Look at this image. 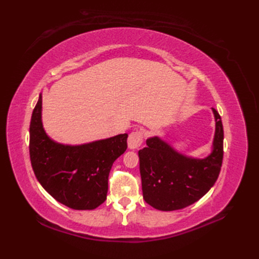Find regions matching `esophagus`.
<instances>
[{
    "label": "esophagus",
    "mask_w": 259,
    "mask_h": 259,
    "mask_svg": "<svg viewBox=\"0 0 259 259\" xmlns=\"http://www.w3.org/2000/svg\"><path fill=\"white\" fill-rule=\"evenodd\" d=\"M144 140V135L140 131H135L130 134L128 139H127V145L131 150H135V149H138L143 144Z\"/></svg>",
    "instance_id": "34e87169"
}]
</instances>
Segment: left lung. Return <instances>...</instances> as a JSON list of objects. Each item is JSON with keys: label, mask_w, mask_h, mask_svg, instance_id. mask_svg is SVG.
Returning <instances> with one entry per match:
<instances>
[{"label": "left lung", "mask_w": 259, "mask_h": 259, "mask_svg": "<svg viewBox=\"0 0 259 259\" xmlns=\"http://www.w3.org/2000/svg\"><path fill=\"white\" fill-rule=\"evenodd\" d=\"M210 153L193 158L178 152L159 136L147 139L138 151L143 195L149 205L159 210L182 209L199 201L214 186L224 156V128L219 113Z\"/></svg>", "instance_id": "left-lung-1"}]
</instances>
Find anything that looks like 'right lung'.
Wrapping results in <instances>:
<instances>
[{"instance_id":"add662e5","label":"right lung","mask_w":259,"mask_h":259,"mask_svg":"<svg viewBox=\"0 0 259 259\" xmlns=\"http://www.w3.org/2000/svg\"><path fill=\"white\" fill-rule=\"evenodd\" d=\"M127 134L82 145L53 140L43 127L42 94L30 123V160L36 179L52 197L73 209H94L106 201L113 162L127 149Z\"/></svg>"}]
</instances>
